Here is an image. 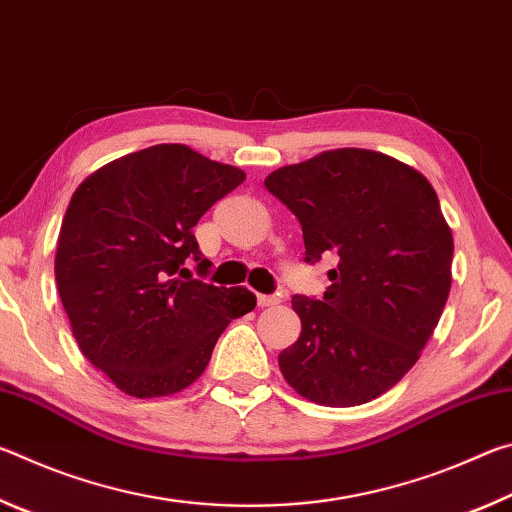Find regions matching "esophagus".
Here are the masks:
<instances>
[{"label":"esophagus","instance_id":"obj_1","mask_svg":"<svg viewBox=\"0 0 512 512\" xmlns=\"http://www.w3.org/2000/svg\"><path fill=\"white\" fill-rule=\"evenodd\" d=\"M277 302H280V298H277V296H264V293H262V296H257L259 307H273V305H277Z\"/></svg>","mask_w":512,"mask_h":512}]
</instances>
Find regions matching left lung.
<instances>
[{
  "label": "left lung",
  "instance_id": "obj_1",
  "mask_svg": "<svg viewBox=\"0 0 512 512\" xmlns=\"http://www.w3.org/2000/svg\"><path fill=\"white\" fill-rule=\"evenodd\" d=\"M298 216L305 262L332 257L320 300L293 296L298 341L277 363L296 393L357 406L393 388L431 339L452 287V230L429 180L368 149H336L264 180Z\"/></svg>",
  "mask_w": 512,
  "mask_h": 512
}]
</instances>
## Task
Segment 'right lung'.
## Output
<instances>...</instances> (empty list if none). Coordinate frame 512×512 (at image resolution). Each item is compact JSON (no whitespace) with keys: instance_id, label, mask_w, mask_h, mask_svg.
Returning <instances> with one entry per match:
<instances>
[{"instance_id":"right-lung-1","label":"right lung","mask_w":512,"mask_h":512,"mask_svg":"<svg viewBox=\"0 0 512 512\" xmlns=\"http://www.w3.org/2000/svg\"><path fill=\"white\" fill-rule=\"evenodd\" d=\"M246 173L185 144H158L94 171L60 225L56 284L76 343L119 391L149 400L203 375L232 318L253 311L244 287L192 280L212 264L192 228Z\"/></svg>"}]
</instances>
